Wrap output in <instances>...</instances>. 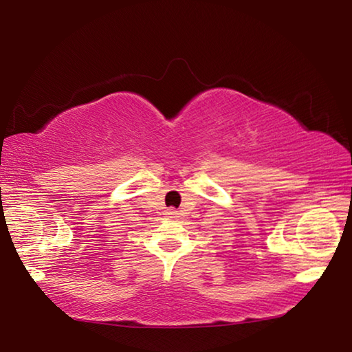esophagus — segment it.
Masks as SVG:
<instances>
[{
	"label": "esophagus",
	"mask_w": 352,
	"mask_h": 352,
	"mask_svg": "<svg viewBox=\"0 0 352 352\" xmlns=\"http://www.w3.org/2000/svg\"><path fill=\"white\" fill-rule=\"evenodd\" d=\"M166 216H169V217H175V216H177V211H174V210H168V211H166Z\"/></svg>",
	"instance_id": "1"
}]
</instances>
